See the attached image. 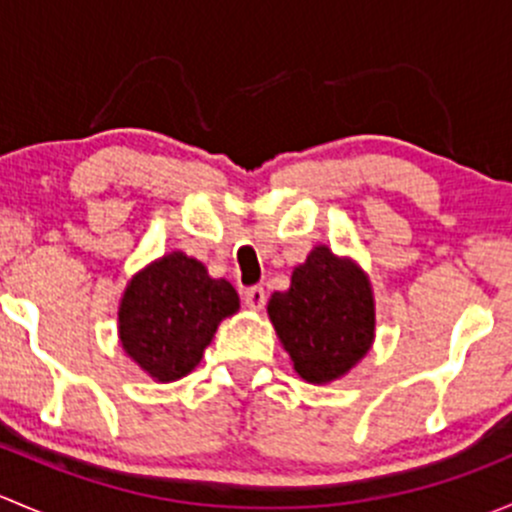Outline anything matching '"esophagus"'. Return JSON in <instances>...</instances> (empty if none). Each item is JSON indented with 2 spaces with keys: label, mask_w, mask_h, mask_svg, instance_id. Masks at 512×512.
Masks as SVG:
<instances>
[{
  "label": "esophagus",
  "mask_w": 512,
  "mask_h": 512,
  "mask_svg": "<svg viewBox=\"0 0 512 512\" xmlns=\"http://www.w3.org/2000/svg\"><path fill=\"white\" fill-rule=\"evenodd\" d=\"M242 302H245L250 309H255V312H260V309L265 307V302H267L265 289H262V287H247L245 292H242Z\"/></svg>",
  "instance_id": "1"
}]
</instances>
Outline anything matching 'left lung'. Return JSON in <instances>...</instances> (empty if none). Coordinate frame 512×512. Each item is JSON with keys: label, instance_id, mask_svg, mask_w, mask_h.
Returning <instances> with one entry per match:
<instances>
[{"label": "left lung", "instance_id": "8db88e82", "mask_svg": "<svg viewBox=\"0 0 512 512\" xmlns=\"http://www.w3.org/2000/svg\"><path fill=\"white\" fill-rule=\"evenodd\" d=\"M294 371L309 384H329L364 359L374 342L369 277L327 245L314 247L292 272L287 292L267 304Z\"/></svg>", "mask_w": 512, "mask_h": 512}]
</instances>
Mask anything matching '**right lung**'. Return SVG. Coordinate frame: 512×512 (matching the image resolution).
<instances>
[{
	"mask_svg": "<svg viewBox=\"0 0 512 512\" xmlns=\"http://www.w3.org/2000/svg\"><path fill=\"white\" fill-rule=\"evenodd\" d=\"M240 309L227 280H213L203 262L170 252L128 282L118 307L126 354L156 381L190 374L225 317Z\"/></svg>",
	"mask_w": 512,
	"mask_h": 512,
	"instance_id": "1",
	"label": "right lung"
}]
</instances>
